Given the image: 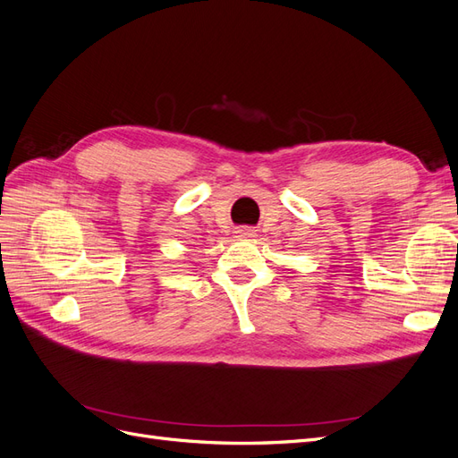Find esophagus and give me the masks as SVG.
<instances>
[{"mask_svg": "<svg viewBox=\"0 0 458 458\" xmlns=\"http://www.w3.org/2000/svg\"><path fill=\"white\" fill-rule=\"evenodd\" d=\"M237 237L250 239V237H254V229L252 227H239L237 229Z\"/></svg>", "mask_w": 458, "mask_h": 458, "instance_id": "obj_1", "label": "esophagus"}]
</instances>
